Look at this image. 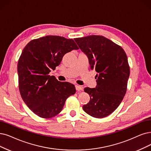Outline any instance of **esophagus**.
Listing matches in <instances>:
<instances>
[{
    "instance_id": "34e87169",
    "label": "esophagus",
    "mask_w": 151,
    "mask_h": 151,
    "mask_svg": "<svg viewBox=\"0 0 151 151\" xmlns=\"http://www.w3.org/2000/svg\"><path fill=\"white\" fill-rule=\"evenodd\" d=\"M76 88L77 90H78V91H82V90H83V88L82 87H81V86H79V85L76 86Z\"/></svg>"
}]
</instances>
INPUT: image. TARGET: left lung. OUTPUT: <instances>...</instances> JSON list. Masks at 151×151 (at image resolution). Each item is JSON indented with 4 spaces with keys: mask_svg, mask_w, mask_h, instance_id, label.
<instances>
[{
    "mask_svg": "<svg viewBox=\"0 0 151 151\" xmlns=\"http://www.w3.org/2000/svg\"><path fill=\"white\" fill-rule=\"evenodd\" d=\"M74 40L87 56L90 69L97 72L96 87L84 88L90 99L83 110L94 118L106 117L118 107L127 90L130 73L127 56L121 46L103 36Z\"/></svg>",
    "mask_w": 151,
    "mask_h": 151,
    "instance_id": "1",
    "label": "left lung"
}]
</instances>
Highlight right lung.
<instances>
[{
  "label": "right lung",
  "instance_id": "obj_1",
  "mask_svg": "<svg viewBox=\"0 0 151 151\" xmlns=\"http://www.w3.org/2000/svg\"><path fill=\"white\" fill-rule=\"evenodd\" d=\"M79 47L72 39L49 35L30 41L24 47L17 65L19 87L23 100L37 116L50 118L63 110L74 95L75 86L49 75L65 54Z\"/></svg>",
  "mask_w": 151,
  "mask_h": 151
}]
</instances>
